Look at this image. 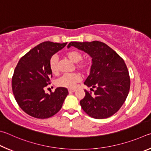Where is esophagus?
Instances as JSON below:
<instances>
[{"label":"esophagus","instance_id":"34e87169","mask_svg":"<svg viewBox=\"0 0 151 151\" xmlns=\"http://www.w3.org/2000/svg\"><path fill=\"white\" fill-rule=\"evenodd\" d=\"M76 90L75 89H68V91L69 93H73V92H75Z\"/></svg>","mask_w":151,"mask_h":151}]
</instances>
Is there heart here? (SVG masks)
I'll use <instances>...</instances> for the list:
<instances>
[{"label": "heart", "mask_w": 151, "mask_h": 151, "mask_svg": "<svg viewBox=\"0 0 151 151\" xmlns=\"http://www.w3.org/2000/svg\"><path fill=\"white\" fill-rule=\"evenodd\" d=\"M69 59L73 62L76 63V68L82 71H88L91 68V62L88 59L83 60V55L80 52L77 50H70L65 54ZM49 67L51 72L54 75H56L59 71V61L56 54L53 55L50 58L49 62ZM81 75L79 73H65L58 78L55 81L58 87L68 89L73 88L76 83L81 81Z\"/></svg>", "instance_id": "heart-1"}]
</instances>
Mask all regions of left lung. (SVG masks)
<instances>
[{
	"mask_svg": "<svg viewBox=\"0 0 151 151\" xmlns=\"http://www.w3.org/2000/svg\"><path fill=\"white\" fill-rule=\"evenodd\" d=\"M71 46L88 53L92 58L90 74L84 84L96 90L93 95L85 90L86 96L80 101L83 110L95 119L114 115L125 101L130 89V77L123 59L101 42H71L68 47Z\"/></svg>",
	"mask_w": 151,
	"mask_h": 151,
	"instance_id": "left-lung-1",
	"label": "left lung"
}]
</instances>
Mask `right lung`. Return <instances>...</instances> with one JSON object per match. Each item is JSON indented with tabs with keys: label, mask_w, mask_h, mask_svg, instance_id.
Segmentation results:
<instances>
[{
	"label": "right lung",
	"mask_w": 151,
	"mask_h": 151,
	"mask_svg": "<svg viewBox=\"0 0 151 151\" xmlns=\"http://www.w3.org/2000/svg\"><path fill=\"white\" fill-rule=\"evenodd\" d=\"M66 44L42 42L21 58L15 68L12 78L14 98L21 109L32 117L46 119L56 114L68 95V89L61 87L50 94L44 91L52 77L50 58Z\"/></svg>",
	"instance_id": "1"
}]
</instances>
